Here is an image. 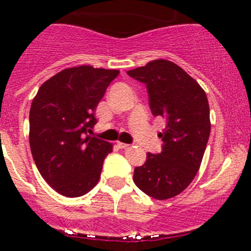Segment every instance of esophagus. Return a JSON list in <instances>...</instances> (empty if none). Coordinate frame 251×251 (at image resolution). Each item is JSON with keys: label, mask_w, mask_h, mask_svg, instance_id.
I'll return each mask as SVG.
<instances>
[{"label": "esophagus", "mask_w": 251, "mask_h": 251, "mask_svg": "<svg viewBox=\"0 0 251 251\" xmlns=\"http://www.w3.org/2000/svg\"><path fill=\"white\" fill-rule=\"evenodd\" d=\"M117 145L119 146L120 149H126V148H128V144H125V143H120V142H118V143H117Z\"/></svg>", "instance_id": "1"}]
</instances>
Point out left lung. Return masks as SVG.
I'll return each instance as SVG.
<instances>
[{
  "label": "left lung",
  "instance_id": "8db88e82",
  "mask_svg": "<svg viewBox=\"0 0 251 251\" xmlns=\"http://www.w3.org/2000/svg\"><path fill=\"white\" fill-rule=\"evenodd\" d=\"M127 75L145 83L152 114L166 123L158 134L162 152H148L144 165L134 169V184L155 200L172 198L200 170L211 128L208 98L195 79L168 60H154Z\"/></svg>",
  "mask_w": 251,
  "mask_h": 251
}]
</instances>
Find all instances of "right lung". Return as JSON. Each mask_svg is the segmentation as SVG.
I'll return each mask as SVG.
<instances>
[{
  "instance_id": "obj_1",
  "label": "right lung",
  "mask_w": 251,
  "mask_h": 251,
  "mask_svg": "<svg viewBox=\"0 0 251 251\" xmlns=\"http://www.w3.org/2000/svg\"><path fill=\"white\" fill-rule=\"evenodd\" d=\"M117 70L80 66L43 82L29 112V144L36 168L66 197H80L97 185L103 159L112 152L106 140L92 137L96 108Z\"/></svg>"
}]
</instances>
